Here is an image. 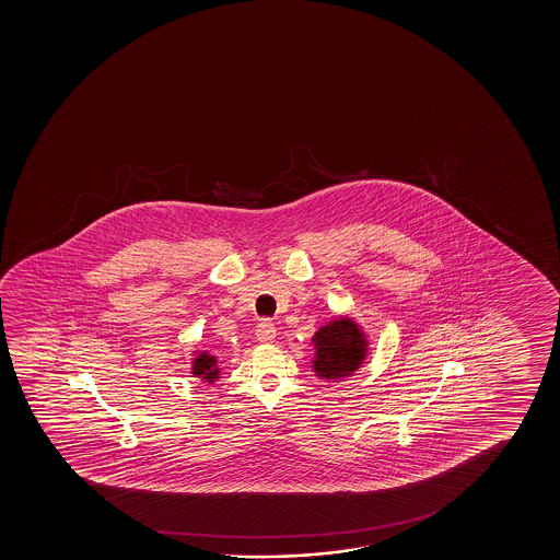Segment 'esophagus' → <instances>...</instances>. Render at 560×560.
Wrapping results in <instances>:
<instances>
[{"mask_svg": "<svg viewBox=\"0 0 560 560\" xmlns=\"http://www.w3.org/2000/svg\"><path fill=\"white\" fill-rule=\"evenodd\" d=\"M256 338L260 340L261 345L273 342V340H276V327H273V323L268 322V319L258 323V327H256Z\"/></svg>", "mask_w": 560, "mask_h": 560, "instance_id": "34e87169", "label": "esophagus"}]
</instances>
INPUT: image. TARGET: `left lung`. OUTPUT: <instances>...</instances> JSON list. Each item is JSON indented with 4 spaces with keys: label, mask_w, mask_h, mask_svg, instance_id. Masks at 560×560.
I'll return each instance as SVG.
<instances>
[{
    "label": "left lung",
    "mask_w": 560,
    "mask_h": 560,
    "mask_svg": "<svg viewBox=\"0 0 560 560\" xmlns=\"http://www.w3.org/2000/svg\"><path fill=\"white\" fill-rule=\"evenodd\" d=\"M314 369L325 378L352 375L365 360L368 345L355 323L337 319L315 332Z\"/></svg>",
    "instance_id": "obj_1"
}]
</instances>
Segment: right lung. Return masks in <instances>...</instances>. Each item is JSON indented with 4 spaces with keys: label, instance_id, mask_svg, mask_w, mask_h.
Listing matches in <instances>:
<instances>
[{
    "label": "right lung",
    "instance_id": "1",
    "mask_svg": "<svg viewBox=\"0 0 560 560\" xmlns=\"http://www.w3.org/2000/svg\"><path fill=\"white\" fill-rule=\"evenodd\" d=\"M192 375L202 376L208 383H212L214 378H218L220 371L215 368V358L208 355V353H200L192 361Z\"/></svg>",
    "mask_w": 560,
    "mask_h": 560
}]
</instances>
